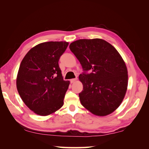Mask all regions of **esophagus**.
Instances as JSON below:
<instances>
[{
    "label": "esophagus",
    "instance_id": "obj_1",
    "mask_svg": "<svg viewBox=\"0 0 149 149\" xmlns=\"http://www.w3.org/2000/svg\"><path fill=\"white\" fill-rule=\"evenodd\" d=\"M77 80V79L76 78V79H71V80H70V82H71V83H73V82H76Z\"/></svg>",
    "mask_w": 149,
    "mask_h": 149
}]
</instances>
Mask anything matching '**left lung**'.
Wrapping results in <instances>:
<instances>
[{"label":"left lung","instance_id":"left-lung-1","mask_svg":"<svg viewBox=\"0 0 149 149\" xmlns=\"http://www.w3.org/2000/svg\"><path fill=\"white\" fill-rule=\"evenodd\" d=\"M69 48L84 71L79 75L83 90L79 93L83 107L95 115L111 114L126 95L128 75L126 63L111 44L101 38L80 39Z\"/></svg>","mask_w":149,"mask_h":149}]
</instances>
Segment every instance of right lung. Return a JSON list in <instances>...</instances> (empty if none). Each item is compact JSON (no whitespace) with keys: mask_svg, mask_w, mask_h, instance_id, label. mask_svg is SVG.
I'll return each mask as SVG.
<instances>
[{"mask_svg":"<svg viewBox=\"0 0 149 149\" xmlns=\"http://www.w3.org/2000/svg\"><path fill=\"white\" fill-rule=\"evenodd\" d=\"M67 42H46L31 48L18 70L16 86L21 98L31 111L48 116L63 105L70 82L63 80L59 59Z\"/></svg>","mask_w":149,"mask_h":149,"instance_id":"obj_1","label":"right lung"}]
</instances>
